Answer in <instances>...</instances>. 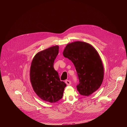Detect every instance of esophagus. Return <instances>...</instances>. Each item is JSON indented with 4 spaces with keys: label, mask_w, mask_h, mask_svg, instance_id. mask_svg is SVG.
Returning <instances> with one entry per match:
<instances>
[{
    "label": "esophagus",
    "mask_w": 127,
    "mask_h": 127,
    "mask_svg": "<svg viewBox=\"0 0 127 127\" xmlns=\"http://www.w3.org/2000/svg\"><path fill=\"white\" fill-rule=\"evenodd\" d=\"M65 83H66L67 85H70L71 84V82L70 81V80H66L65 81Z\"/></svg>",
    "instance_id": "obj_1"
}]
</instances>
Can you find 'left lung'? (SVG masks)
<instances>
[{
    "label": "left lung",
    "instance_id": "obj_1",
    "mask_svg": "<svg viewBox=\"0 0 127 127\" xmlns=\"http://www.w3.org/2000/svg\"><path fill=\"white\" fill-rule=\"evenodd\" d=\"M63 54L74 65L79 80L76 87L79 94L88 96L97 90L102 82L104 70L96 50L87 43L77 41L68 44Z\"/></svg>",
    "mask_w": 127,
    "mask_h": 127
}]
</instances>
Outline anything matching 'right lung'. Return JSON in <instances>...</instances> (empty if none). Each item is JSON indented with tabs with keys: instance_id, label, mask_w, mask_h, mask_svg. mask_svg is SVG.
Returning a JSON list of instances; mask_svg holds the SVG:
<instances>
[{
	"instance_id": "obj_1",
	"label": "right lung",
	"mask_w": 127,
	"mask_h": 127,
	"mask_svg": "<svg viewBox=\"0 0 127 127\" xmlns=\"http://www.w3.org/2000/svg\"><path fill=\"white\" fill-rule=\"evenodd\" d=\"M58 53V46L41 51L35 55L31 66L30 80L34 92L42 99L51 103L62 98L66 86L53 67Z\"/></svg>"
}]
</instances>
